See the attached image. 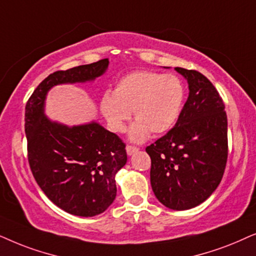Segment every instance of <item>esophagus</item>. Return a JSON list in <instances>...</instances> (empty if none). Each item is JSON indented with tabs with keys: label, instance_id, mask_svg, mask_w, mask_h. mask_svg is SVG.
<instances>
[{
	"label": "esophagus",
	"instance_id": "34e87169",
	"mask_svg": "<svg viewBox=\"0 0 256 256\" xmlns=\"http://www.w3.org/2000/svg\"><path fill=\"white\" fill-rule=\"evenodd\" d=\"M138 148L137 146H131V145H128V146H126V153H128V156H132L134 154V153H136L138 151Z\"/></svg>",
	"mask_w": 256,
	"mask_h": 256
}]
</instances>
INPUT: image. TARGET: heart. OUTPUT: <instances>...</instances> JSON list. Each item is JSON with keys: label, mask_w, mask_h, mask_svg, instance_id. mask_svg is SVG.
Masks as SVG:
<instances>
[{"label": "heart", "mask_w": 256, "mask_h": 256, "mask_svg": "<svg viewBox=\"0 0 256 256\" xmlns=\"http://www.w3.org/2000/svg\"><path fill=\"white\" fill-rule=\"evenodd\" d=\"M185 90L176 74L137 70L126 74L116 84L114 94L105 92L100 110L108 128L116 134L126 130L132 112L137 122L128 132L134 142L146 140L153 132H168L182 112Z\"/></svg>", "instance_id": "obj_1"}]
</instances>
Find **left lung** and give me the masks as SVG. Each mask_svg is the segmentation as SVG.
<instances>
[{"instance_id":"8db88e82","label":"left lung","mask_w":256,"mask_h":256,"mask_svg":"<svg viewBox=\"0 0 256 256\" xmlns=\"http://www.w3.org/2000/svg\"><path fill=\"white\" fill-rule=\"evenodd\" d=\"M188 83V98L174 128L146 148L151 186L168 208L185 210L205 202L227 162V116L214 85L196 70L174 68Z\"/></svg>"}]
</instances>
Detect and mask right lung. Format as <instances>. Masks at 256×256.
Wrapping results in <instances>:
<instances>
[{
    "mask_svg": "<svg viewBox=\"0 0 256 256\" xmlns=\"http://www.w3.org/2000/svg\"><path fill=\"white\" fill-rule=\"evenodd\" d=\"M108 60L51 74L26 105L28 160L46 196L66 212L94 216L114 202L116 173L126 164L125 144L100 122L68 126L44 114L46 94L56 85L92 82L108 70Z\"/></svg>",
    "mask_w": 256,
    "mask_h": 256,
    "instance_id": "right-lung-1",
    "label": "right lung"
}]
</instances>
